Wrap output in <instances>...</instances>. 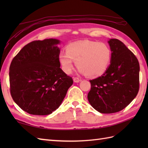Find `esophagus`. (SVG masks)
<instances>
[{
    "label": "esophagus",
    "instance_id": "1",
    "mask_svg": "<svg viewBox=\"0 0 148 148\" xmlns=\"http://www.w3.org/2000/svg\"><path fill=\"white\" fill-rule=\"evenodd\" d=\"M73 81H74V82H75V83H79V81H81V79H79V77H73Z\"/></svg>",
    "mask_w": 148,
    "mask_h": 148
}]
</instances>
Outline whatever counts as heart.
<instances>
[{
	"label": "heart",
	"instance_id": "obj_1",
	"mask_svg": "<svg viewBox=\"0 0 148 148\" xmlns=\"http://www.w3.org/2000/svg\"><path fill=\"white\" fill-rule=\"evenodd\" d=\"M65 51L59 53L58 60L63 71L71 74L74 62L81 73L88 77L101 76L108 69L111 59V51L106 44L82 40L69 44Z\"/></svg>",
	"mask_w": 148,
	"mask_h": 148
}]
</instances>
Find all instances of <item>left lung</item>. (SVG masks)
<instances>
[{
  "label": "left lung",
  "mask_w": 148,
  "mask_h": 148,
  "mask_svg": "<svg viewBox=\"0 0 148 148\" xmlns=\"http://www.w3.org/2000/svg\"><path fill=\"white\" fill-rule=\"evenodd\" d=\"M111 64L102 76L90 80L88 99L93 108L103 114L121 111L132 101L139 90V63L120 40H109Z\"/></svg>",
  "instance_id": "1"
}]
</instances>
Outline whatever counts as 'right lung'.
<instances>
[{
    "label": "right lung",
    "mask_w": 148,
    "mask_h": 148,
    "mask_svg": "<svg viewBox=\"0 0 148 148\" xmlns=\"http://www.w3.org/2000/svg\"><path fill=\"white\" fill-rule=\"evenodd\" d=\"M60 41L49 39L27 44L9 67L10 93L20 108L30 114L48 115L59 108L73 84L58 60Z\"/></svg>",
    "instance_id": "1"
}]
</instances>
